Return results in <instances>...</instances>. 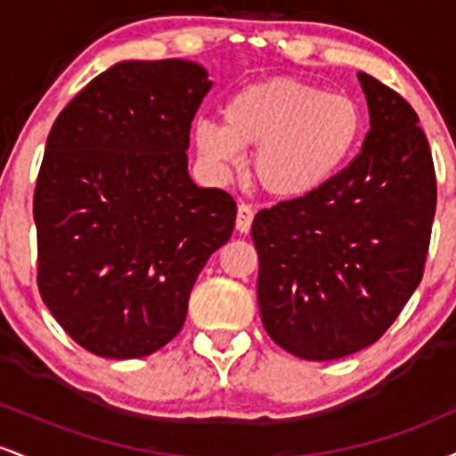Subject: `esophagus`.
Masks as SVG:
<instances>
[{
	"instance_id": "34e87169",
	"label": "esophagus",
	"mask_w": 456,
	"mask_h": 456,
	"mask_svg": "<svg viewBox=\"0 0 456 456\" xmlns=\"http://www.w3.org/2000/svg\"><path fill=\"white\" fill-rule=\"evenodd\" d=\"M253 218H255L253 206H248V203H240L238 218H235V229H238L240 233H248L250 224H253Z\"/></svg>"
}]
</instances>
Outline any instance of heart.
<instances>
[{"label":"heart","mask_w":456,"mask_h":456,"mask_svg":"<svg viewBox=\"0 0 456 456\" xmlns=\"http://www.w3.org/2000/svg\"><path fill=\"white\" fill-rule=\"evenodd\" d=\"M362 124L354 98L279 77L233 94L223 122H197L195 145L199 156L218 169L238 165L242 145H257L255 180L270 195L291 199L317 191L341 169Z\"/></svg>","instance_id":"1"}]
</instances>
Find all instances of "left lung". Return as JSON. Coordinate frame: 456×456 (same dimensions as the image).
Here are the masks:
<instances>
[{"mask_svg":"<svg viewBox=\"0 0 456 456\" xmlns=\"http://www.w3.org/2000/svg\"><path fill=\"white\" fill-rule=\"evenodd\" d=\"M370 128L362 150L317 191L253 221L265 332L305 360L360 352L399 317L425 274L437 182L411 104L358 75Z\"/></svg>","mask_w":456,"mask_h":456,"instance_id":"obj_1","label":"left lung"}]
</instances>
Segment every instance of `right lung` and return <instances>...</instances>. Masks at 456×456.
<instances>
[{"label":"right lung","mask_w":456,"mask_h":456,"mask_svg":"<svg viewBox=\"0 0 456 456\" xmlns=\"http://www.w3.org/2000/svg\"><path fill=\"white\" fill-rule=\"evenodd\" d=\"M210 87L192 61H122L51 128L34 191L38 289L87 352L128 360L165 347L199 272L232 238L233 197L188 175Z\"/></svg>","instance_id":"1"}]
</instances>
